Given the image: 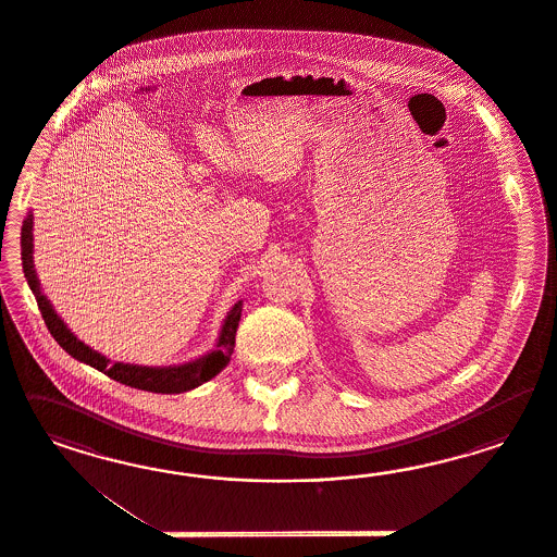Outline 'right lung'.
I'll use <instances>...</instances> for the list:
<instances>
[{
	"mask_svg": "<svg viewBox=\"0 0 557 557\" xmlns=\"http://www.w3.org/2000/svg\"><path fill=\"white\" fill-rule=\"evenodd\" d=\"M20 245H22L24 277L33 289L34 298H36L38 308H40L45 324L51 331L54 341L77 361H84L87 366L103 371L108 377L116 380L124 386L147 389V392H154V394H182L187 389L198 388V386H202L203 382L212 380L216 373L224 370L226 363L231 361V355L235 349L236 329H238L240 310H243L240 300L226 314L219 341H216V347L210 354L196 359V361H189L184 366H173V368L171 366L169 368H147V366H131V363H110V359H106L103 355L94 351L91 347H87L84 341H79L69 331L67 324L57 317L51 302L40 292V284H38L33 261V214H28V219L24 220V224H22Z\"/></svg>",
	"mask_w": 557,
	"mask_h": 557,
	"instance_id": "obj_1",
	"label": "right lung"
}]
</instances>
